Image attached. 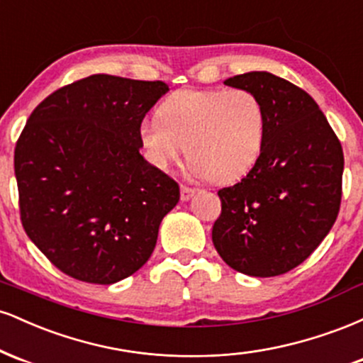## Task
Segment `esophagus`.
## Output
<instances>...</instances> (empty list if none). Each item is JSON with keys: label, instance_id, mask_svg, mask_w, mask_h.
<instances>
[{"label": "esophagus", "instance_id": "esophagus-1", "mask_svg": "<svg viewBox=\"0 0 363 363\" xmlns=\"http://www.w3.org/2000/svg\"><path fill=\"white\" fill-rule=\"evenodd\" d=\"M194 193H196L194 187H189V186H186V184L181 186V199H182V201H187V199L193 198Z\"/></svg>", "mask_w": 363, "mask_h": 363}]
</instances>
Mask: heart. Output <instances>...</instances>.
I'll return each instance as SVG.
<instances>
[{"instance_id":"b5f03b06","label":"heart","mask_w":363,"mask_h":363,"mask_svg":"<svg viewBox=\"0 0 363 363\" xmlns=\"http://www.w3.org/2000/svg\"><path fill=\"white\" fill-rule=\"evenodd\" d=\"M158 119H145L138 136L145 157L169 169L187 153L199 174L232 182L254 167L264 143L262 104L245 89H182L160 104Z\"/></svg>"}]
</instances>
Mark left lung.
<instances>
[{
	"label": "left lung",
	"instance_id": "obj_1",
	"mask_svg": "<svg viewBox=\"0 0 363 363\" xmlns=\"http://www.w3.org/2000/svg\"><path fill=\"white\" fill-rule=\"evenodd\" d=\"M225 85L259 99L266 128L247 176L218 191L222 213L211 239L235 272L278 277L306 261L336 222L343 148L314 99L294 83L251 72Z\"/></svg>",
	"mask_w": 363,
	"mask_h": 363
}]
</instances>
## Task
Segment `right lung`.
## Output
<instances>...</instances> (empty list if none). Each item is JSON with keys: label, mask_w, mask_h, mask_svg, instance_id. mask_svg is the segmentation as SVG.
<instances>
[{"label": "right lung", "mask_w": 363, "mask_h": 363, "mask_svg": "<svg viewBox=\"0 0 363 363\" xmlns=\"http://www.w3.org/2000/svg\"><path fill=\"white\" fill-rule=\"evenodd\" d=\"M164 82L91 74L45 97L15 147L28 239L74 280L111 285L155 249L179 184L140 153L145 114Z\"/></svg>", "instance_id": "right-lung-1"}]
</instances>
